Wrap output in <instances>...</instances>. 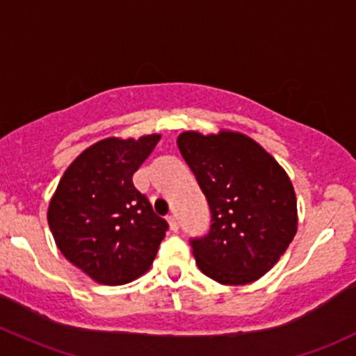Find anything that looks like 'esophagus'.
I'll return each instance as SVG.
<instances>
[{
	"mask_svg": "<svg viewBox=\"0 0 356 356\" xmlns=\"http://www.w3.org/2000/svg\"><path fill=\"white\" fill-rule=\"evenodd\" d=\"M167 221H169L170 232L177 233L179 232V222H177V220H175V216H169V218H167Z\"/></svg>",
	"mask_w": 356,
	"mask_h": 356,
	"instance_id": "esophagus-1",
	"label": "esophagus"
}]
</instances>
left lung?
I'll list each match as a JSON object with an SVG mask.
<instances>
[{"instance_id": "1", "label": "left lung", "mask_w": 356, "mask_h": 356, "mask_svg": "<svg viewBox=\"0 0 356 356\" xmlns=\"http://www.w3.org/2000/svg\"><path fill=\"white\" fill-rule=\"evenodd\" d=\"M177 147L211 209L208 235L191 240L199 270L225 286L260 279L298 232V201L286 170L236 131H184Z\"/></svg>"}]
</instances>
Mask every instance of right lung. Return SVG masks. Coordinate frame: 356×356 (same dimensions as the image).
I'll list each match as a JSON object with an SVG mask.
<instances>
[{
    "label": "right lung",
    "mask_w": 356,
    "mask_h": 356,
    "mask_svg": "<svg viewBox=\"0 0 356 356\" xmlns=\"http://www.w3.org/2000/svg\"><path fill=\"white\" fill-rule=\"evenodd\" d=\"M159 140H101L70 163L50 199L47 220L57 248L104 286L143 275L169 228L131 181Z\"/></svg>",
    "instance_id": "add662e5"
}]
</instances>
